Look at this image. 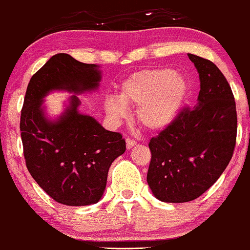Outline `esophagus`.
Masks as SVG:
<instances>
[{"label": "esophagus", "instance_id": "1", "mask_svg": "<svg viewBox=\"0 0 250 250\" xmlns=\"http://www.w3.org/2000/svg\"><path fill=\"white\" fill-rule=\"evenodd\" d=\"M135 145H137V143H135L134 139H130V138H127V139H126V147H127L128 149L132 148V147H134Z\"/></svg>", "mask_w": 250, "mask_h": 250}]
</instances>
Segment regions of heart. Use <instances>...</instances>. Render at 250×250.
<instances>
[{
	"instance_id": "1",
	"label": "heart",
	"mask_w": 250,
	"mask_h": 250,
	"mask_svg": "<svg viewBox=\"0 0 250 250\" xmlns=\"http://www.w3.org/2000/svg\"><path fill=\"white\" fill-rule=\"evenodd\" d=\"M188 95L183 75L169 68L145 69L123 83L119 101L107 98L105 110L112 118L125 116V105H138L137 118L148 130H162L176 119Z\"/></svg>"
}]
</instances>
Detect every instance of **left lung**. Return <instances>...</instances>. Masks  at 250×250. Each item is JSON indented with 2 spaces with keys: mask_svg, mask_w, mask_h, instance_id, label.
Here are the masks:
<instances>
[{
  "mask_svg": "<svg viewBox=\"0 0 250 250\" xmlns=\"http://www.w3.org/2000/svg\"><path fill=\"white\" fill-rule=\"evenodd\" d=\"M199 74L195 107L150 139L147 183L166 203L198 198L220 177L233 156L238 117L230 85L212 61L188 54Z\"/></svg>",
  "mask_w": 250,
  "mask_h": 250,
  "instance_id": "1",
  "label": "left lung"
}]
</instances>
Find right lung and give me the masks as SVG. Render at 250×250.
Returning <instances> with one entry per match:
<instances>
[{
	"label": "right lung",
	"mask_w": 250,
	"mask_h": 250,
	"mask_svg": "<svg viewBox=\"0 0 250 250\" xmlns=\"http://www.w3.org/2000/svg\"><path fill=\"white\" fill-rule=\"evenodd\" d=\"M97 64L83 63L66 53L55 54L32 76L21 113V137L27 170L55 202L69 206L97 203L106 187L107 171L124 154L125 140L96 119L82 115L76 95L59 118L44 113V97L52 90L74 94L97 89Z\"/></svg>",
	"instance_id": "right-lung-1"
}]
</instances>
